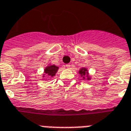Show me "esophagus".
Wrapping results in <instances>:
<instances>
[{
  "mask_svg": "<svg viewBox=\"0 0 131 131\" xmlns=\"http://www.w3.org/2000/svg\"><path fill=\"white\" fill-rule=\"evenodd\" d=\"M66 67L67 69H70L71 68V65L69 64H66Z\"/></svg>",
  "mask_w": 131,
  "mask_h": 131,
  "instance_id": "obj_1",
  "label": "esophagus"
}]
</instances>
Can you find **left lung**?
Listing matches in <instances>:
<instances>
[{"label": "left lung", "mask_w": 131, "mask_h": 131, "mask_svg": "<svg viewBox=\"0 0 131 131\" xmlns=\"http://www.w3.org/2000/svg\"><path fill=\"white\" fill-rule=\"evenodd\" d=\"M79 74L81 75V77H83V79H85L84 76H85V75H88L87 69H85V68L81 69V70L79 71ZM88 79H89V78H88Z\"/></svg>", "instance_id": "1"}]
</instances>
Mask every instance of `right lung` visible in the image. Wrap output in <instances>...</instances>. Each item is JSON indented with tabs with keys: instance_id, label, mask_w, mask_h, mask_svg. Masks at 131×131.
Returning <instances> with one entry per match:
<instances>
[{
	"instance_id": "right-lung-1",
	"label": "right lung",
	"mask_w": 131,
	"mask_h": 131,
	"mask_svg": "<svg viewBox=\"0 0 131 131\" xmlns=\"http://www.w3.org/2000/svg\"><path fill=\"white\" fill-rule=\"evenodd\" d=\"M57 69H58V67L55 65L48 66L45 69V74H46V76L49 77H54L57 72Z\"/></svg>"
}]
</instances>
